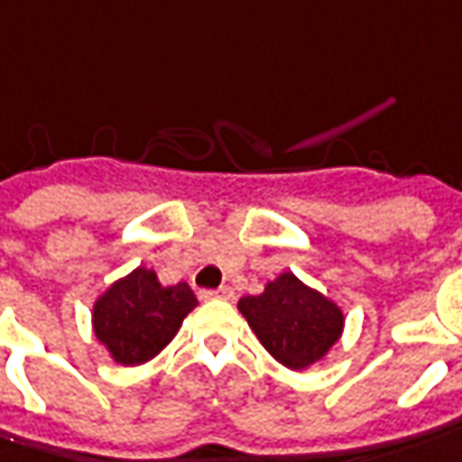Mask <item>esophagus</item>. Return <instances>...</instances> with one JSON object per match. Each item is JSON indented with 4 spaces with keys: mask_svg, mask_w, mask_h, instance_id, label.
Segmentation results:
<instances>
[{
    "mask_svg": "<svg viewBox=\"0 0 462 462\" xmlns=\"http://www.w3.org/2000/svg\"><path fill=\"white\" fill-rule=\"evenodd\" d=\"M235 296V291H232L230 285H222L217 291H202V298H222V300H230Z\"/></svg>",
    "mask_w": 462,
    "mask_h": 462,
    "instance_id": "esophagus-1",
    "label": "esophagus"
}]
</instances>
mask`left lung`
I'll use <instances>...</instances> for the list:
<instances>
[{"mask_svg":"<svg viewBox=\"0 0 462 462\" xmlns=\"http://www.w3.org/2000/svg\"><path fill=\"white\" fill-rule=\"evenodd\" d=\"M237 309L260 344L288 369H306L337 344L344 316L337 303L283 273L260 296L240 298Z\"/></svg>","mask_w":462,"mask_h":462,"instance_id":"left-lung-1","label":"left lung"}]
</instances>
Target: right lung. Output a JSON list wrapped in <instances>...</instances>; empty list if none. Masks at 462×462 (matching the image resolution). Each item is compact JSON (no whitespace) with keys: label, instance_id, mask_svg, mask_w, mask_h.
I'll return each instance as SVG.
<instances>
[{"label":"right lung","instance_id":"1","mask_svg":"<svg viewBox=\"0 0 462 462\" xmlns=\"http://www.w3.org/2000/svg\"><path fill=\"white\" fill-rule=\"evenodd\" d=\"M194 306L197 298L187 283L164 288L156 273L136 268L98 298L93 328L116 362L134 366L164 349Z\"/></svg>","mask_w":462,"mask_h":462}]
</instances>
